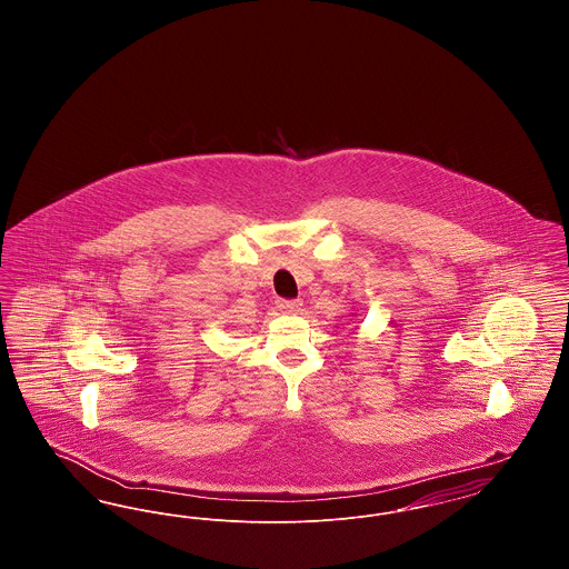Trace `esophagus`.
I'll list each match as a JSON object with an SVG mask.
<instances>
[{"instance_id":"34e87169","label":"esophagus","mask_w":569,"mask_h":569,"mask_svg":"<svg viewBox=\"0 0 569 569\" xmlns=\"http://www.w3.org/2000/svg\"><path fill=\"white\" fill-rule=\"evenodd\" d=\"M302 300L300 298H277V307L286 313H297Z\"/></svg>"}]
</instances>
